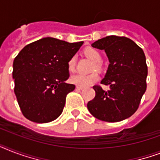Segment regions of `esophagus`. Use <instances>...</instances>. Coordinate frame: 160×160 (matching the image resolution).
Returning <instances> with one entry per match:
<instances>
[{
	"mask_svg": "<svg viewBox=\"0 0 160 160\" xmlns=\"http://www.w3.org/2000/svg\"><path fill=\"white\" fill-rule=\"evenodd\" d=\"M76 89H78V90H83V89H84V87H82V86H79V85H77V86H76Z\"/></svg>",
	"mask_w": 160,
	"mask_h": 160,
	"instance_id": "1",
	"label": "esophagus"
}]
</instances>
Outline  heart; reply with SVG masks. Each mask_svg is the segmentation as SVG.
Wrapping results in <instances>:
<instances>
[{
	"label": "heart",
	"instance_id": "heart-1",
	"mask_svg": "<svg viewBox=\"0 0 160 160\" xmlns=\"http://www.w3.org/2000/svg\"><path fill=\"white\" fill-rule=\"evenodd\" d=\"M85 55L90 60H92L94 65H92V70H99L101 68L100 61H101V55L97 50L94 48H87L85 50ZM75 68V57L73 56L68 61V69L70 71H74ZM99 80V75L97 72H93L89 75H83V74H76L70 77V82L79 86L86 87L92 85Z\"/></svg>",
	"mask_w": 160,
	"mask_h": 160
}]
</instances>
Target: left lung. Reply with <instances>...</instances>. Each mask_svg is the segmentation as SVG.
Returning <instances> with one entry per match:
<instances>
[{
	"mask_svg": "<svg viewBox=\"0 0 160 160\" xmlns=\"http://www.w3.org/2000/svg\"><path fill=\"white\" fill-rule=\"evenodd\" d=\"M91 46L104 50L109 59L108 70L100 83L109 85V90L95 85V97L88 102V109L103 121L124 120L135 113L146 90L148 67L144 51L124 36H106Z\"/></svg>",
	"mask_w": 160,
	"mask_h": 160,
	"instance_id": "8db88e82",
	"label": "left lung"
}]
</instances>
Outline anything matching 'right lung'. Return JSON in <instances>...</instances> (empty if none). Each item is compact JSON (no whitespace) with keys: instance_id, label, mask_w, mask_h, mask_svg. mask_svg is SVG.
Returning <instances> with one entry per match:
<instances>
[{"instance_id":"1","label":"right lung","mask_w":160,"mask_h":160,"mask_svg":"<svg viewBox=\"0 0 160 160\" xmlns=\"http://www.w3.org/2000/svg\"><path fill=\"white\" fill-rule=\"evenodd\" d=\"M83 43L46 37L19 52L13 62L14 91L26 119L42 124L61 114L66 95L75 88L65 82L70 76L68 61Z\"/></svg>"}]
</instances>
